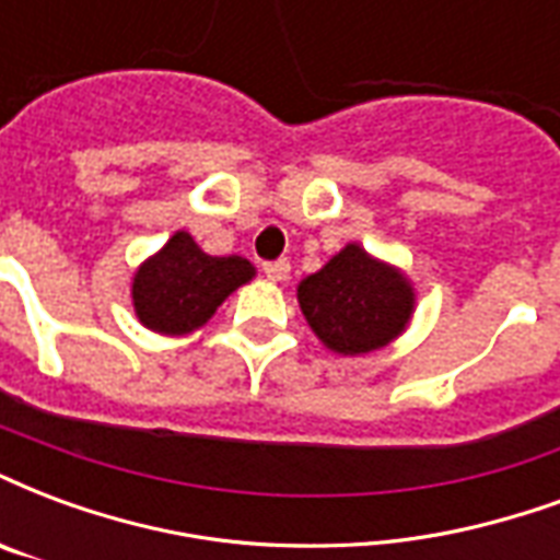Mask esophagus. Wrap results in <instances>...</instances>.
I'll return each mask as SVG.
<instances>
[{"label":"esophagus","mask_w":560,"mask_h":560,"mask_svg":"<svg viewBox=\"0 0 560 560\" xmlns=\"http://www.w3.org/2000/svg\"><path fill=\"white\" fill-rule=\"evenodd\" d=\"M264 276L269 281H284L291 276V264L288 260H269V264H264Z\"/></svg>","instance_id":"obj_1"}]
</instances>
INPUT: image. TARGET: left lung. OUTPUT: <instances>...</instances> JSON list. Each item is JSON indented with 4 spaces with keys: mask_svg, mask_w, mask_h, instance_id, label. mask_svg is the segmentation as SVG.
Wrapping results in <instances>:
<instances>
[{
    "mask_svg": "<svg viewBox=\"0 0 560 560\" xmlns=\"http://www.w3.org/2000/svg\"><path fill=\"white\" fill-rule=\"evenodd\" d=\"M296 300L326 350L364 355L383 350L404 332L416 312L412 281L392 264L368 255L359 243L305 276Z\"/></svg>",
    "mask_w": 560,
    "mask_h": 560,
    "instance_id": "1",
    "label": "left lung"
}]
</instances>
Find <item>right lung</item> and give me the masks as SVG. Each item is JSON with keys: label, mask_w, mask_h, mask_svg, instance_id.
Wrapping results in <instances>:
<instances>
[{"label": "right lung", "mask_w": 560, "mask_h": 560, "mask_svg": "<svg viewBox=\"0 0 560 560\" xmlns=\"http://www.w3.org/2000/svg\"><path fill=\"white\" fill-rule=\"evenodd\" d=\"M255 279L240 255H207L189 231H175L132 276V308L144 329L180 338L201 329L231 293Z\"/></svg>", "instance_id": "add662e5"}]
</instances>
